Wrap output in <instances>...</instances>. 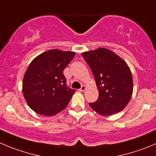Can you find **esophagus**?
Masks as SVG:
<instances>
[{"mask_svg":"<svg viewBox=\"0 0 156 156\" xmlns=\"http://www.w3.org/2000/svg\"><path fill=\"white\" fill-rule=\"evenodd\" d=\"M85 89H86V87H85V85H81V88L79 89V91H84Z\"/></svg>","mask_w":156,"mask_h":156,"instance_id":"obj_1","label":"esophagus"}]
</instances>
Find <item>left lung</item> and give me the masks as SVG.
<instances>
[{"label":"left lung","instance_id":"1","mask_svg":"<svg viewBox=\"0 0 156 156\" xmlns=\"http://www.w3.org/2000/svg\"><path fill=\"white\" fill-rule=\"evenodd\" d=\"M98 87V98L89 103L91 108L102 115L122 111L129 102L133 81L127 64L114 52L105 48L84 52Z\"/></svg>","mask_w":156,"mask_h":156}]
</instances>
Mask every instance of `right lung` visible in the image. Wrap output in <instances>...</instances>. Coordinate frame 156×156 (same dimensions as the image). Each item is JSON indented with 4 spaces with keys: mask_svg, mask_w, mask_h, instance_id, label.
Segmentation results:
<instances>
[{
    "mask_svg": "<svg viewBox=\"0 0 156 156\" xmlns=\"http://www.w3.org/2000/svg\"><path fill=\"white\" fill-rule=\"evenodd\" d=\"M75 55L55 49L32 61L23 79V94L33 111L51 116L66 108L75 90L67 86L63 71Z\"/></svg>",
    "mask_w": 156,
    "mask_h": 156,
    "instance_id": "right-lung-1",
    "label": "right lung"
}]
</instances>
